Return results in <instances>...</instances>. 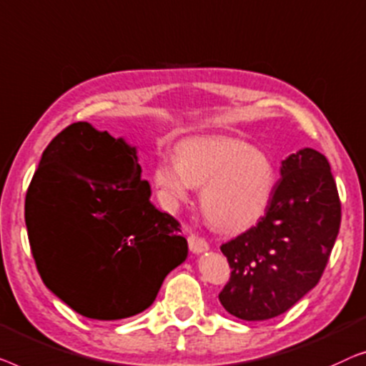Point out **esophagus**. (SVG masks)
<instances>
[{
  "label": "esophagus",
  "mask_w": 366,
  "mask_h": 366,
  "mask_svg": "<svg viewBox=\"0 0 366 366\" xmlns=\"http://www.w3.org/2000/svg\"><path fill=\"white\" fill-rule=\"evenodd\" d=\"M187 242H189L190 252H194V254H200V252H205L209 249L207 240H205L204 237L197 235V234H190L187 237Z\"/></svg>",
  "instance_id": "34e87169"
}]
</instances>
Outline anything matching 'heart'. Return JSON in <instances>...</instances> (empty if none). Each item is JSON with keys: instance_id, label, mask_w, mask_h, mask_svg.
I'll return each mask as SVG.
<instances>
[{"instance_id": "b5f03b06", "label": "heart", "mask_w": 366, "mask_h": 366, "mask_svg": "<svg viewBox=\"0 0 366 366\" xmlns=\"http://www.w3.org/2000/svg\"><path fill=\"white\" fill-rule=\"evenodd\" d=\"M152 182L164 204L177 207L194 185H203L202 207L210 222L229 232L254 225L269 207L275 169L267 154L235 137L199 136L177 146V157H162Z\"/></svg>"}]
</instances>
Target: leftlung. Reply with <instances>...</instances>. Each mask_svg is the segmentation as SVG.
I'll list each match as a JSON object with an SVG mask.
<instances>
[{"label": "left lung", "instance_id": "left-lung-1", "mask_svg": "<svg viewBox=\"0 0 366 366\" xmlns=\"http://www.w3.org/2000/svg\"><path fill=\"white\" fill-rule=\"evenodd\" d=\"M267 212L220 245L230 279L219 300L247 322L279 317L322 279L335 245L342 202L327 157L302 149L282 162Z\"/></svg>", "mask_w": 366, "mask_h": 366}]
</instances>
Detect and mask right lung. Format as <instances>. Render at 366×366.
I'll return each mask as SVG.
<instances>
[{"label": "right lung", "mask_w": 366, "mask_h": 366, "mask_svg": "<svg viewBox=\"0 0 366 366\" xmlns=\"http://www.w3.org/2000/svg\"><path fill=\"white\" fill-rule=\"evenodd\" d=\"M136 149L74 122L44 149L24 200L44 285L79 315L121 320L152 305L187 257L172 215L151 204Z\"/></svg>", "instance_id": "1"}]
</instances>
